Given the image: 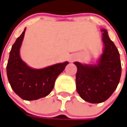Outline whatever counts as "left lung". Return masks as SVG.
Here are the masks:
<instances>
[{"label": "left lung", "instance_id": "1", "mask_svg": "<svg viewBox=\"0 0 127 127\" xmlns=\"http://www.w3.org/2000/svg\"><path fill=\"white\" fill-rule=\"evenodd\" d=\"M102 31L105 48L98 64L91 66L74 63L78 69L77 92L81 98L90 103H100L107 100L117 88L122 73L118 49L110 39L107 30Z\"/></svg>", "mask_w": 127, "mask_h": 127}]
</instances>
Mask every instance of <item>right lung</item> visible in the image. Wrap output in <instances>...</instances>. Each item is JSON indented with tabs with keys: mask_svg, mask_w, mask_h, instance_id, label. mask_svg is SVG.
Listing matches in <instances>:
<instances>
[{
	"mask_svg": "<svg viewBox=\"0 0 127 127\" xmlns=\"http://www.w3.org/2000/svg\"><path fill=\"white\" fill-rule=\"evenodd\" d=\"M25 30L12 45L7 64L8 81L14 92L22 99L34 100L48 95L53 90L56 78L68 62L58 64L43 69H33L22 61L20 48Z\"/></svg>",
	"mask_w": 127,
	"mask_h": 127,
	"instance_id": "1",
	"label": "right lung"
}]
</instances>
